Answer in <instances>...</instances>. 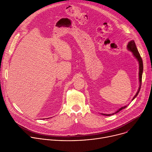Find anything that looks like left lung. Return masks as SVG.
Wrapping results in <instances>:
<instances>
[{
	"label": "left lung",
	"instance_id": "8db88e82",
	"mask_svg": "<svg viewBox=\"0 0 152 152\" xmlns=\"http://www.w3.org/2000/svg\"><path fill=\"white\" fill-rule=\"evenodd\" d=\"M127 49L129 50H130L131 52H132L134 56L135 57V58H137V59L138 60V62H139V81H140V86H139V88H138V90L137 91V93H136L135 96L134 97V98L132 99V100L138 96L140 91V89H141V82H142V72H143V63H142V58L140 56V53L138 52V50L137 48V46H136V45L135 43V41L134 40H132L131 41H129V43L127 44ZM127 106H123L121 107V108H120V109L117 111L115 113H113L112 114H102L104 115H106V116H110V115H113L114 114H116L117 113H118L119 111H120L121 110L124 109L125 107H126Z\"/></svg>",
	"mask_w": 152,
	"mask_h": 152
}]
</instances>
